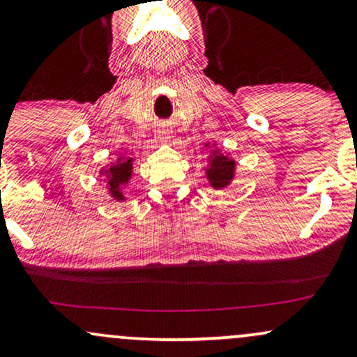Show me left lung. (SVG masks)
<instances>
[{
	"instance_id": "left-lung-1",
	"label": "left lung",
	"mask_w": 357,
	"mask_h": 357,
	"mask_svg": "<svg viewBox=\"0 0 357 357\" xmlns=\"http://www.w3.org/2000/svg\"><path fill=\"white\" fill-rule=\"evenodd\" d=\"M234 170H236V162L215 150L207 169V178L213 188H224L234 178Z\"/></svg>"
}]
</instances>
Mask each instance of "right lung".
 I'll return each instance as SVG.
<instances>
[{
	"mask_svg": "<svg viewBox=\"0 0 357 357\" xmlns=\"http://www.w3.org/2000/svg\"><path fill=\"white\" fill-rule=\"evenodd\" d=\"M105 174H108V188L115 200H123L125 197L121 194L120 187L125 185L132 177V158H119L115 165H112Z\"/></svg>",
	"mask_w": 357,
	"mask_h": 357,
	"instance_id": "right-lung-1",
	"label": "right lung"
}]
</instances>
